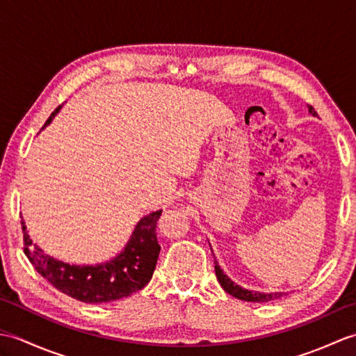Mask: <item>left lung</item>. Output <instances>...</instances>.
I'll use <instances>...</instances> for the list:
<instances>
[{
    "label": "left lung",
    "instance_id": "left-lung-1",
    "mask_svg": "<svg viewBox=\"0 0 356 356\" xmlns=\"http://www.w3.org/2000/svg\"><path fill=\"white\" fill-rule=\"evenodd\" d=\"M307 107H309V113H311L312 116H318V115H316V111L314 110V107H311V105H307ZM214 263H216L214 269H216V275H217L218 283H220V286L223 287L225 292H228L229 295H232V297H236L238 300H243V301H254V303H266V301L277 300L280 297H283V295H286L284 292L266 293V292H257V291L245 289V287H241V286L234 283L232 280L225 274L223 269H220V266H218L217 260H214Z\"/></svg>",
    "mask_w": 356,
    "mask_h": 356
}]
</instances>
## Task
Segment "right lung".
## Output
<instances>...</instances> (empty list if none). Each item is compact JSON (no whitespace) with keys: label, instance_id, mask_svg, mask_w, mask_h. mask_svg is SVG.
<instances>
[{"label":"right lung","instance_id":"1","mask_svg":"<svg viewBox=\"0 0 356 356\" xmlns=\"http://www.w3.org/2000/svg\"><path fill=\"white\" fill-rule=\"evenodd\" d=\"M51 113L44 127L58 115ZM42 127V128H44ZM162 209L142 217L125 248L111 260L97 264H70L44 254L35 245L21 220L24 234V252L35 269L58 291L82 303H108L140 291L153 277L161 246L157 243L156 226Z\"/></svg>","mask_w":356,"mask_h":356}]
</instances>
